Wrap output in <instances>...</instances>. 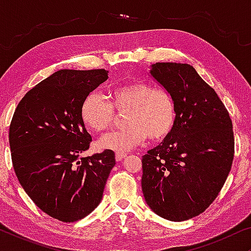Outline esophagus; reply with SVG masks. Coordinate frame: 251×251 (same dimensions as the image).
Instances as JSON below:
<instances>
[{
    "instance_id": "obj_1",
    "label": "esophagus",
    "mask_w": 251,
    "mask_h": 251,
    "mask_svg": "<svg viewBox=\"0 0 251 251\" xmlns=\"http://www.w3.org/2000/svg\"><path fill=\"white\" fill-rule=\"evenodd\" d=\"M115 156H116V161H121L122 159H125V157L126 156V153H116L115 154Z\"/></svg>"
}]
</instances>
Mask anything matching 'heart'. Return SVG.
Instances as JSON below:
<instances>
[{
  "label": "heart",
  "instance_id": "b5f03b06",
  "mask_svg": "<svg viewBox=\"0 0 251 251\" xmlns=\"http://www.w3.org/2000/svg\"><path fill=\"white\" fill-rule=\"evenodd\" d=\"M109 102L97 92H91L81 105V119L89 130L101 132L109 128L114 111L126 112V128L101 137L98 147L126 153L151 140L167 137L176 122V105L166 89L155 88L145 81H132L109 91Z\"/></svg>",
  "mask_w": 251,
  "mask_h": 251
}]
</instances>
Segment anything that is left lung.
<instances>
[{
  "label": "left lung",
  "instance_id": "left-lung-1",
  "mask_svg": "<svg viewBox=\"0 0 251 251\" xmlns=\"http://www.w3.org/2000/svg\"><path fill=\"white\" fill-rule=\"evenodd\" d=\"M150 75L173 96L176 122L163 142L143 156V194L160 217L187 221L212 203L228 176L234 154L232 121L191 65L156 63Z\"/></svg>",
  "mask_w": 251,
  "mask_h": 251
}]
</instances>
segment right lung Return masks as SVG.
Instances as JSON below:
<instances>
[{"mask_svg": "<svg viewBox=\"0 0 251 251\" xmlns=\"http://www.w3.org/2000/svg\"><path fill=\"white\" fill-rule=\"evenodd\" d=\"M107 78L105 70L58 71L27 92L10 125L20 185L41 210L61 222L80 221L98 207L115 166L111 150L80 156L91 142L81 105Z\"/></svg>", "mask_w": 251, "mask_h": 251, "instance_id": "obj_1", "label": "right lung"}]
</instances>
